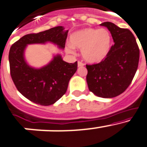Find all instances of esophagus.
I'll return each instance as SVG.
<instances>
[{
	"label": "esophagus",
	"mask_w": 147,
	"mask_h": 147,
	"mask_svg": "<svg viewBox=\"0 0 147 147\" xmlns=\"http://www.w3.org/2000/svg\"><path fill=\"white\" fill-rule=\"evenodd\" d=\"M83 66H84V64H83V62H81V61H78V67H83Z\"/></svg>",
	"instance_id": "1"
}]
</instances>
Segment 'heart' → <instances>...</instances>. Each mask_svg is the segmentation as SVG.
Wrapping results in <instances>:
<instances>
[{
  "mask_svg": "<svg viewBox=\"0 0 147 147\" xmlns=\"http://www.w3.org/2000/svg\"><path fill=\"white\" fill-rule=\"evenodd\" d=\"M71 45L66 47L69 53H74V48L81 51L84 60L97 64L105 60L111 48V36L105 28H86L73 33L70 36Z\"/></svg>",
  "mask_w": 147,
  "mask_h": 147,
  "instance_id": "obj_1",
  "label": "heart"
}]
</instances>
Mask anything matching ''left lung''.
<instances>
[{
	"label": "left lung",
	"instance_id": "left-lung-1",
	"mask_svg": "<svg viewBox=\"0 0 147 147\" xmlns=\"http://www.w3.org/2000/svg\"><path fill=\"white\" fill-rule=\"evenodd\" d=\"M109 30L114 45L105 60L99 64L86 65L88 89L96 96L112 98L127 88L135 76L139 48L129 30L121 28L111 22L100 24Z\"/></svg>",
	"mask_w": 147,
	"mask_h": 147
}]
</instances>
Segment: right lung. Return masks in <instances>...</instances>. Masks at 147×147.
I'll return each mask as SVG.
<instances>
[{
    "instance_id": "add662e5",
    "label": "right lung",
    "mask_w": 147,
    "mask_h": 147,
    "mask_svg": "<svg viewBox=\"0 0 147 147\" xmlns=\"http://www.w3.org/2000/svg\"><path fill=\"white\" fill-rule=\"evenodd\" d=\"M68 30L57 26L38 34L23 36L12 45L9 53L10 72L14 85L25 97L41 105L54 104L66 93L69 81L77 71L78 62L67 63L60 54L47 65L35 68L25 58L28 45L52 43L64 50Z\"/></svg>"
}]
</instances>
